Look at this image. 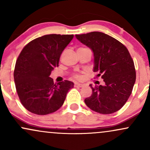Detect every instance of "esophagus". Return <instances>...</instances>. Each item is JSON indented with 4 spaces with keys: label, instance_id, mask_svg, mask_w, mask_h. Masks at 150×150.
I'll use <instances>...</instances> for the list:
<instances>
[{
    "label": "esophagus",
    "instance_id": "34e87169",
    "mask_svg": "<svg viewBox=\"0 0 150 150\" xmlns=\"http://www.w3.org/2000/svg\"><path fill=\"white\" fill-rule=\"evenodd\" d=\"M75 87H83V85H82V84L77 83V82H76V83H75Z\"/></svg>",
    "mask_w": 150,
    "mask_h": 150
}]
</instances>
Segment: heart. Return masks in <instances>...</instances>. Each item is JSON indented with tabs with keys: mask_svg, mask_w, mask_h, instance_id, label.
<instances>
[{
	"mask_svg": "<svg viewBox=\"0 0 150 150\" xmlns=\"http://www.w3.org/2000/svg\"><path fill=\"white\" fill-rule=\"evenodd\" d=\"M75 77H76V78H78L79 76H78V75H76V76H75Z\"/></svg>",
	"mask_w": 150,
	"mask_h": 150,
	"instance_id": "heart-1",
	"label": "heart"
}]
</instances>
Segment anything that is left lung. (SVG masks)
Instances as JSON below:
<instances>
[{
    "label": "left lung",
    "mask_w": 150,
    "mask_h": 150,
    "mask_svg": "<svg viewBox=\"0 0 150 150\" xmlns=\"http://www.w3.org/2000/svg\"><path fill=\"white\" fill-rule=\"evenodd\" d=\"M78 41L92 51L93 71L101 75L104 85H89L92 94L85 103L95 112L110 114L123 106L131 94L136 80L134 62L128 49L120 42L102 32L75 35Z\"/></svg>",
    "instance_id": "left-lung-1"
}]
</instances>
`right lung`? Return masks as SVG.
I'll return each mask as SVG.
<instances>
[{"label": "right lung", "mask_w": 150, "mask_h": 150, "mask_svg": "<svg viewBox=\"0 0 150 150\" xmlns=\"http://www.w3.org/2000/svg\"><path fill=\"white\" fill-rule=\"evenodd\" d=\"M73 37V34H47L32 40L22 50L15 63L14 80L22 104L31 113L46 115L56 111L74 87L68 80L54 85L49 77Z\"/></svg>", "instance_id": "obj_1"}]
</instances>
